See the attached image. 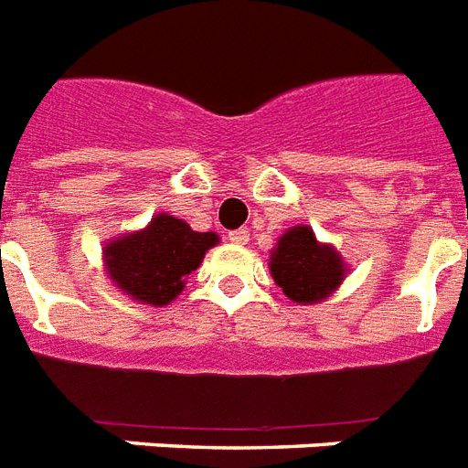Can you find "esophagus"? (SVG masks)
<instances>
[{
    "mask_svg": "<svg viewBox=\"0 0 468 468\" xmlns=\"http://www.w3.org/2000/svg\"><path fill=\"white\" fill-rule=\"evenodd\" d=\"M228 240L233 242V245H248L250 233L245 228H240V230H230V233H228Z\"/></svg>",
    "mask_w": 468,
    "mask_h": 468,
    "instance_id": "1",
    "label": "esophagus"
}]
</instances>
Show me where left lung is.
<instances>
[{
    "label": "left lung",
    "instance_id": "obj_1",
    "mask_svg": "<svg viewBox=\"0 0 468 468\" xmlns=\"http://www.w3.org/2000/svg\"><path fill=\"white\" fill-rule=\"evenodd\" d=\"M274 284L299 306H313L333 296L347 277V262L335 245L320 242L311 226L289 228L270 252Z\"/></svg>",
    "mask_w": 468,
    "mask_h": 468
}]
</instances>
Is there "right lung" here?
<instances>
[{"label":"right lung","mask_w":468,"mask_h":468,"mask_svg":"<svg viewBox=\"0 0 468 468\" xmlns=\"http://www.w3.org/2000/svg\"><path fill=\"white\" fill-rule=\"evenodd\" d=\"M220 238L191 230L186 220L157 213L141 230H131L106 242L104 271L112 284L138 303L169 306L204 255Z\"/></svg>","instance_id":"add662e5"}]
</instances>
